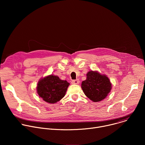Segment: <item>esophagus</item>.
Returning <instances> with one entry per match:
<instances>
[{
	"mask_svg": "<svg viewBox=\"0 0 145 145\" xmlns=\"http://www.w3.org/2000/svg\"><path fill=\"white\" fill-rule=\"evenodd\" d=\"M79 83H80V81L78 79L72 81V84H78Z\"/></svg>",
	"mask_w": 145,
	"mask_h": 145,
	"instance_id": "34e87169",
	"label": "esophagus"
}]
</instances>
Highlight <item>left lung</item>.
Returning <instances> with one entry per match:
<instances>
[{"label":"left lung","mask_w":145,"mask_h":145,"mask_svg":"<svg viewBox=\"0 0 145 145\" xmlns=\"http://www.w3.org/2000/svg\"><path fill=\"white\" fill-rule=\"evenodd\" d=\"M111 88V83L107 76L93 71L87 73V79L81 84V88L85 95L93 102L105 99Z\"/></svg>","instance_id":"left-lung-1"}]
</instances>
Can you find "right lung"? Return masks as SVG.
<instances>
[{"instance_id":"1","label":"right lung","mask_w":145,"mask_h":145,"mask_svg":"<svg viewBox=\"0 0 145 145\" xmlns=\"http://www.w3.org/2000/svg\"><path fill=\"white\" fill-rule=\"evenodd\" d=\"M69 83L52 74L41 78L38 82L37 91L39 97L47 103L54 104L65 95Z\"/></svg>"}]
</instances>
